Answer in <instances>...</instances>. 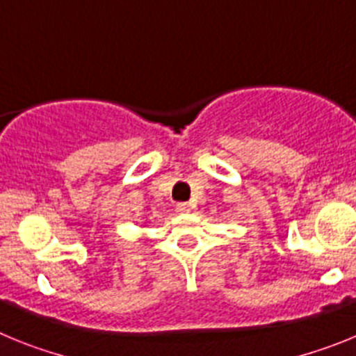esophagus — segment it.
<instances>
[{
    "label": "esophagus",
    "instance_id": "esophagus-1",
    "mask_svg": "<svg viewBox=\"0 0 356 356\" xmlns=\"http://www.w3.org/2000/svg\"><path fill=\"white\" fill-rule=\"evenodd\" d=\"M188 210H191V205H188V203H178V205H176V212L187 213Z\"/></svg>",
    "mask_w": 356,
    "mask_h": 356
}]
</instances>
